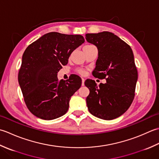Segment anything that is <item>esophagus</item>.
Listing matches in <instances>:
<instances>
[{"label": "esophagus", "mask_w": 159, "mask_h": 159, "mask_svg": "<svg viewBox=\"0 0 159 159\" xmlns=\"http://www.w3.org/2000/svg\"><path fill=\"white\" fill-rule=\"evenodd\" d=\"M84 82H85V80L84 78H82V85L84 86Z\"/></svg>", "instance_id": "esophagus-1"}]
</instances>
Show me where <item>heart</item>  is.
<instances>
[{
	"mask_svg": "<svg viewBox=\"0 0 159 159\" xmlns=\"http://www.w3.org/2000/svg\"><path fill=\"white\" fill-rule=\"evenodd\" d=\"M88 46V45H87ZM77 72H78L81 75H84V73H85V71H84L83 69H78L77 70Z\"/></svg>",
	"mask_w": 159,
	"mask_h": 159,
	"instance_id": "1",
	"label": "heart"
}]
</instances>
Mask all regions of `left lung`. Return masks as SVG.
Returning <instances> with one entry per match:
<instances>
[{
	"instance_id": "obj_1",
	"label": "left lung",
	"mask_w": 159,
	"mask_h": 159,
	"mask_svg": "<svg viewBox=\"0 0 159 159\" xmlns=\"http://www.w3.org/2000/svg\"><path fill=\"white\" fill-rule=\"evenodd\" d=\"M86 39L98 48L93 75L106 80L99 86L93 80L85 81L90 90L87 107L97 117L112 120L124 114L134 98L138 72L133 52L127 43L108 31L87 34Z\"/></svg>"
}]
</instances>
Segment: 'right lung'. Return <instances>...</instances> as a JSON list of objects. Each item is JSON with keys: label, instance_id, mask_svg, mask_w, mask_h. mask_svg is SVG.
<instances>
[{"label": "right lung", "instance_id": "add662e5", "mask_svg": "<svg viewBox=\"0 0 159 159\" xmlns=\"http://www.w3.org/2000/svg\"><path fill=\"white\" fill-rule=\"evenodd\" d=\"M84 41L81 35L50 32L25 49L18 79L25 104L35 116L52 120L68 111L70 97L80 88L82 79L74 75L60 80L57 72Z\"/></svg>", "mask_w": 159, "mask_h": 159}]
</instances>
